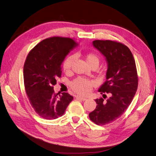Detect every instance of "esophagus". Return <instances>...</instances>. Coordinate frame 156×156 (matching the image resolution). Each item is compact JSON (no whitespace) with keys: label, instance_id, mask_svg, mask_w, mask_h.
<instances>
[{"label":"esophagus","instance_id":"1","mask_svg":"<svg viewBox=\"0 0 156 156\" xmlns=\"http://www.w3.org/2000/svg\"><path fill=\"white\" fill-rule=\"evenodd\" d=\"M76 98L77 99H79V100H82V101H85V100H87V98H85V97H80V96H76Z\"/></svg>","mask_w":156,"mask_h":156}]
</instances>
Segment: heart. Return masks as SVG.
Wrapping results in <instances>:
<instances>
[{"label": "heart", "instance_id": "heart-1", "mask_svg": "<svg viewBox=\"0 0 156 156\" xmlns=\"http://www.w3.org/2000/svg\"><path fill=\"white\" fill-rule=\"evenodd\" d=\"M74 59V56H71L65 60L63 64L64 71H68L71 69ZM86 61L90 66L93 64L98 65L99 58L97 54L89 52L86 55ZM94 82L92 81L83 78H78L71 83V87L75 92L81 94H85L91 91Z\"/></svg>", "mask_w": 156, "mask_h": 156}]
</instances>
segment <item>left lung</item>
Segmentation results:
<instances>
[{
  "instance_id": "obj_1",
  "label": "left lung",
  "mask_w": 156,
  "mask_h": 156,
  "mask_svg": "<svg viewBox=\"0 0 156 156\" xmlns=\"http://www.w3.org/2000/svg\"><path fill=\"white\" fill-rule=\"evenodd\" d=\"M93 46L103 55L108 65L106 81L98 92L110 93L111 97L106 101L102 98L95 100L97 108L89 115L93 122L102 126L120 117L132 102L137 89V73L132 53L126 45L95 40Z\"/></svg>"
}]
</instances>
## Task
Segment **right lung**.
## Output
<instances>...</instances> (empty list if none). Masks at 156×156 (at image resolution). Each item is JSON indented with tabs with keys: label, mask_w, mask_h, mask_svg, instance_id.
Here are the masks:
<instances>
[{
	"label": "right lung",
	"mask_w": 156,
	"mask_h": 156,
	"mask_svg": "<svg viewBox=\"0 0 156 156\" xmlns=\"http://www.w3.org/2000/svg\"><path fill=\"white\" fill-rule=\"evenodd\" d=\"M78 46L71 38L53 37L43 40L28 55L23 69L25 90L35 112L43 119L62 116L73 100L67 93H54L53 85L61 77L65 56Z\"/></svg>",
	"instance_id": "1"
}]
</instances>
